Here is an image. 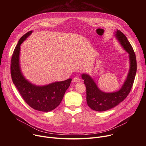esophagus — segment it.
<instances>
[{
	"label": "esophagus",
	"instance_id": "34e87169",
	"mask_svg": "<svg viewBox=\"0 0 146 146\" xmlns=\"http://www.w3.org/2000/svg\"><path fill=\"white\" fill-rule=\"evenodd\" d=\"M80 81H81L80 78H79L77 77H75L73 78V82H80Z\"/></svg>",
	"mask_w": 146,
	"mask_h": 146
}]
</instances>
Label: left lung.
Returning <instances> with one entry per match:
<instances>
[{"instance_id":"1","label":"left lung","mask_w":146,"mask_h":146,"mask_svg":"<svg viewBox=\"0 0 146 146\" xmlns=\"http://www.w3.org/2000/svg\"><path fill=\"white\" fill-rule=\"evenodd\" d=\"M114 35L123 49L129 54V69L121 88L115 92H104L99 88L90 74H81V77L84 81L87 90V105L91 109L97 111H104L111 109L125 99L132 87L136 73V59L131 44L127 37L119 30L117 29L115 31Z\"/></svg>"}]
</instances>
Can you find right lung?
<instances>
[{
  "mask_svg": "<svg viewBox=\"0 0 146 146\" xmlns=\"http://www.w3.org/2000/svg\"><path fill=\"white\" fill-rule=\"evenodd\" d=\"M31 31L18 41L11 61V74L14 84L28 105L35 110L49 112L57 108L69 87L71 78L44 86L32 84L24 76L20 66L21 44L32 33Z\"/></svg>",
  "mask_w": 146,
  "mask_h": 146,
  "instance_id": "obj_1",
  "label": "right lung"
}]
</instances>
